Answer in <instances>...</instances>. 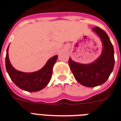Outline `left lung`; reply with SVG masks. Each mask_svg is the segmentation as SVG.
<instances>
[{"mask_svg": "<svg viewBox=\"0 0 121 121\" xmlns=\"http://www.w3.org/2000/svg\"><path fill=\"white\" fill-rule=\"evenodd\" d=\"M92 30L99 36L103 46L101 55L92 63L81 64L69 59L68 63L76 80L83 86L94 87L105 83L114 66V51L108 35L99 27Z\"/></svg>", "mask_w": 121, "mask_h": 121, "instance_id": "1", "label": "left lung"}]
</instances>
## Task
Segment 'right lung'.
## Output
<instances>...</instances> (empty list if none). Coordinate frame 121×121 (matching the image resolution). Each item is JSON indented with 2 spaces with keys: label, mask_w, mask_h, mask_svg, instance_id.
Masks as SVG:
<instances>
[{
  "label": "right lung",
  "mask_w": 121,
  "mask_h": 121,
  "mask_svg": "<svg viewBox=\"0 0 121 121\" xmlns=\"http://www.w3.org/2000/svg\"><path fill=\"white\" fill-rule=\"evenodd\" d=\"M9 46L5 57V67L12 82L19 88L27 92H38L43 89L51 80L53 67L58 56L51 58L41 70L32 73H25L16 70L12 66L9 58Z\"/></svg>",
  "instance_id": "obj_1"
}]
</instances>
